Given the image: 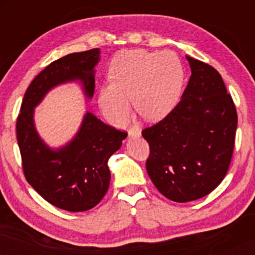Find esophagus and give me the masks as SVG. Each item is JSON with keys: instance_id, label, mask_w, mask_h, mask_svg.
<instances>
[{"instance_id": "obj_1", "label": "esophagus", "mask_w": 255, "mask_h": 255, "mask_svg": "<svg viewBox=\"0 0 255 255\" xmlns=\"http://www.w3.org/2000/svg\"><path fill=\"white\" fill-rule=\"evenodd\" d=\"M140 130L139 129H135V128H130L129 130H128V137H136V136H140Z\"/></svg>"}]
</instances>
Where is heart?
I'll use <instances>...</instances> for the list:
<instances>
[{
  "label": "heart",
  "instance_id": "1",
  "mask_svg": "<svg viewBox=\"0 0 255 255\" xmlns=\"http://www.w3.org/2000/svg\"><path fill=\"white\" fill-rule=\"evenodd\" d=\"M111 83L99 92V107L113 124L121 125L130 115V101L147 121L164 118L180 101L183 68L177 55L130 49L118 52L109 67Z\"/></svg>",
  "mask_w": 255,
  "mask_h": 255
}]
</instances>
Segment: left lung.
Instances as JSON below:
<instances>
[{"label": "left lung", "mask_w": 255, "mask_h": 255, "mask_svg": "<svg viewBox=\"0 0 255 255\" xmlns=\"http://www.w3.org/2000/svg\"><path fill=\"white\" fill-rule=\"evenodd\" d=\"M187 60L192 75L181 101L141 133L150 146L148 176L175 203L203 198L223 181L238 127L235 104L221 74L210 64Z\"/></svg>", "instance_id": "obj_1"}]
</instances>
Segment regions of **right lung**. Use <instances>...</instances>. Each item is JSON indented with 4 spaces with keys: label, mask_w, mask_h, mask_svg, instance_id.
<instances>
[{
    "label": "right lung",
    "mask_w": 255,
    "mask_h": 255,
    "mask_svg": "<svg viewBox=\"0 0 255 255\" xmlns=\"http://www.w3.org/2000/svg\"><path fill=\"white\" fill-rule=\"evenodd\" d=\"M99 49L74 52L54 61L32 80L16 120V139L22 171L40 197L58 209L83 212L97 205L109 188L108 160L121 147L127 131L119 130L87 113L74 139L50 150L38 136L33 108L58 84L80 80L85 95L95 92V66Z\"/></svg>",
    "instance_id": "add662e5"
}]
</instances>
